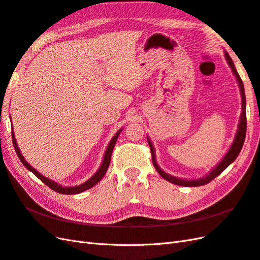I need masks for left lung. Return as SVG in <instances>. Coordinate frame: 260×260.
Instances as JSON below:
<instances>
[{
	"label": "left lung",
	"mask_w": 260,
	"mask_h": 260,
	"mask_svg": "<svg viewBox=\"0 0 260 260\" xmlns=\"http://www.w3.org/2000/svg\"><path fill=\"white\" fill-rule=\"evenodd\" d=\"M225 56H226V59L227 62H229L230 67L232 68V71L234 73V75L236 76V79L238 81V85L240 88V93H242V115H240V120H239V124H238V130H237V134L235 137V140H234L233 144L231 149L227 152V154L224 156V159L221 160V162L218 164V166L215 168L212 172L206 175L205 178L203 179H199V180H191V181H186V180H182V179H176L174 176H171L169 174H167L166 172H163V171L159 168L157 166L156 162H155V154H154V149H153V145H152L151 141L148 139V142L150 145V150H151V154H152V162H153V166L155 168V170L159 172V174L162 176L164 180H167L171 183H173L175 185H181V186H201V185H204L207 184V183H210L211 181H213L216 176H218L223 171L230 166L231 163H233L235 161L236 157L238 156L240 150L243 148V144L245 141V137H246V128H247V119H246V97H245V90H244V84L242 79H240L239 75L236 71L235 66H234V62L232 60V58L230 57L229 53L225 52Z\"/></svg>",
	"instance_id": "1"
}]
</instances>
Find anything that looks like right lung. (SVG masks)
Listing matches in <instances>:
<instances>
[{
	"instance_id": "1",
	"label": "right lung",
	"mask_w": 260,
	"mask_h": 260,
	"mask_svg": "<svg viewBox=\"0 0 260 260\" xmlns=\"http://www.w3.org/2000/svg\"><path fill=\"white\" fill-rule=\"evenodd\" d=\"M120 132H121V130H119V131L117 132V135H116L115 137H113L112 140L110 141V143H109V145H108V148H107V150H106V153H105V157H104L103 164H101V167L99 168V170L97 171V172L94 173V174L91 176V178H90L89 180H88L87 182L82 183V184H80V185H78V186H72V187H62V186L57 184V183L53 182L52 180H48L47 178H45V176H43L41 173L37 172V171H36L34 168H31V167L29 166V164H28L26 161H25L23 155L21 154L20 149H18V147H17V143H16V140H15V137H14L13 132H12V141H13L14 149H15V151H16V154H17L18 157H20V160H21V162L24 164L25 168H26L27 170H29L30 172H33V173L37 176V178H39L43 183H45V184H46L48 187L52 188L53 191H55V192H57V193H60V194H67V195H69V194H78V193H81V192H84V191H87V189H89L90 187L96 185L97 183H98L101 179L104 178V175L106 174L107 170H108V167H109V164H110L112 150H113V147H115L116 141H117V139H118V137H119V135H120Z\"/></svg>"
}]
</instances>
